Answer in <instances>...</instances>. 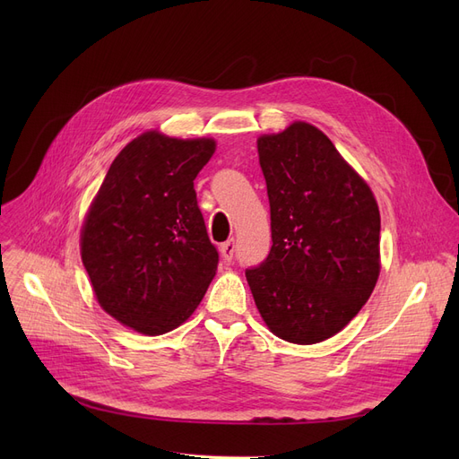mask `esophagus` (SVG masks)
<instances>
[{"instance_id":"esophagus-1","label":"esophagus","mask_w":459,"mask_h":459,"mask_svg":"<svg viewBox=\"0 0 459 459\" xmlns=\"http://www.w3.org/2000/svg\"><path fill=\"white\" fill-rule=\"evenodd\" d=\"M220 251H221V256H223V260H225V262H230V260L234 258V251H236L234 239H232V238H230V239H227L225 244H221Z\"/></svg>"}]
</instances>
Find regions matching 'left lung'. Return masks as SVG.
Segmentation results:
<instances>
[{
	"instance_id": "8db88e82",
	"label": "left lung",
	"mask_w": 459,
	"mask_h": 459,
	"mask_svg": "<svg viewBox=\"0 0 459 459\" xmlns=\"http://www.w3.org/2000/svg\"><path fill=\"white\" fill-rule=\"evenodd\" d=\"M272 249L246 270L262 320L279 339L316 344L344 329L379 277V208L368 184L308 123L260 135Z\"/></svg>"
}]
</instances>
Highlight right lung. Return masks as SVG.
Wrapping results in <instances>:
<instances>
[{"label":"right lung","instance_id":"1","mask_svg":"<svg viewBox=\"0 0 459 459\" xmlns=\"http://www.w3.org/2000/svg\"><path fill=\"white\" fill-rule=\"evenodd\" d=\"M213 139L144 132L118 152L82 229L96 301L126 327L156 336L184 324L204 298L217 255L193 180Z\"/></svg>","mask_w":459,"mask_h":459}]
</instances>
